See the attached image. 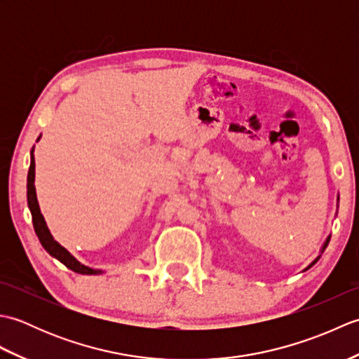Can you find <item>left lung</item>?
Wrapping results in <instances>:
<instances>
[{"label":"left lung","mask_w":359,"mask_h":359,"mask_svg":"<svg viewBox=\"0 0 359 359\" xmlns=\"http://www.w3.org/2000/svg\"><path fill=\"white\" fill-rule=\"evenodd\" d=\"M329 242H330V236H329V238H327V241H325V242H324V245H323V250H321V253H324V250H325V248H327V245H329ZM319 257H321V255H319V256H318V257H316V259H315V261H313V262H311V264H310V265H309V266H307V269H306V270H309V269H311V266H313V265H315V264H316V262H318V261H319ZM306 270H304V271H306Z\"/></svg>","instance_id":"left-lung-1"}]
</instances>
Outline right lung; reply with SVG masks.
Here are the masks:
<instances>
[{"mask_svg":"<svg viewBox=\"0 0 359 359\" xmlns=\"http://www.w3.org/2000/svg\"><path fill=\"white\" fill-rule=\"evenodd\" d=\"M38 139H40V137H38ZM34 182H35V158H34V148H32V151H30V166H29V174H27V205H29L30 215H32V222H34V228L38 239H40L41 245L52 257L58 259L60 262L65 264L67 269H71L72 271L80 273V274H100L102 270L89 269V266L80 264L77 259L69 253V251L60 245V243L52 238L49 228L46 225V220L40 211V207H38Z\"/></svg>","mask_w":359,"mask_h":359,"instance_id":"add662e5","label":"right lung"}]
</instances>
